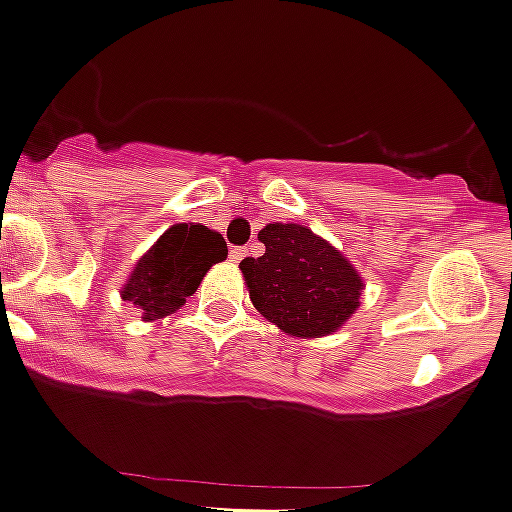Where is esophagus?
Wrapping results in <instances>:
<instances>
[{"instance_id": "34e87169", "label": "esophagus", "mask_w": 512, "mask_h": 512, "mask_svg": "<svg viewBox=\"0 0 512 512\" xmlns=\"http://www.w3.org/2000/svg\"><path fill=\"white\" fill-rule=\"evenodd\" d=\"M246 254H249V249H246V246H234V249H231V261L241 263L246 258Z\"/></svg>"}]
</instances>
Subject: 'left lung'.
Wrapping results in <instances>:
<instances>
[{
  "instance_id": "1",
  "label": "left lung",
  "mask_w": 512,
  "mask_h": 512,
  "mask_svg": "<svg viewBox=\"0 0 512 512\" xmlns=\"http://www.w3.org/2000/svg\"><path fill=\"white\" fill-rule=\"evenodd\" d=\"M263 256L244 258L256 311L288 336L318 338L336 331L358 308L363 281L328 241L298 224L258 231Z\"/></svg>"
}]
</instances>
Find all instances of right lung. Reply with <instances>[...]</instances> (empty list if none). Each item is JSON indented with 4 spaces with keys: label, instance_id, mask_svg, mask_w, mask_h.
<instances>
[{
    "label": "right lung",
    "instance_id": "obj_1",
    "mask_svg": "<svg viewBox=\"0 0 512 512\" xmlns=\"http://www.w3.org/2000/svg\"><path fill=\"white\" fill-rule=\"evenodd\" d=\"M226 254L221 234L201 224H176L139 258L121 296L139 306L146 321L164 318L184 306L206 271Z\"/></svg>",
    "mask_w": 512,
    "mask_h": 512
}]
</instances>
